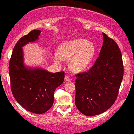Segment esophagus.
Masks as SVG:
<instances>
[{
    "instance_id": "1",
    "label": "esophagus",
    "mask_w": 134,
    "mask_h": 134,
    "mask_svg": "<svg viewBox=\"0 0 134 134\" xmlns=\"http://www.w3.org/2000/svg\"><path fill=\"white\" fill-rule=\"evenodd\" d=\"M65 80L67 82L70 81V79L69 78V77L68 76V75H66V76L65 77Z\"/></svg>"
}]
</instances>
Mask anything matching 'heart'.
I'll return each instance as SVG.
<instances>
[{
  "label": "heart",
  "mask_w": 134,
  "mask_h": 134,
  "mask_svg": "<svg viewBox=\"0 0 134 134\" xmlns=\"http://www.w3.org/2000/svg\"><path fill=\"white\" fill-rule=\"evenodd\" d=\"M95 54L96 47L92 42L83 38H77L61 43L53 60L59 64L61 59L66 60L71 58L69 67L72 71L80 72L91 65Z\"/></svg>",
  "instance_id": "1"
}]
</instances>
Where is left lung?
<instances>
[{
  "mask_svg": "<svg viewBox=\"0 0 134 134\" xmlns=\"http://www.w3.org/2000/svg\"><path fill=\"white\" fill-rule=\"evenodd\" d=\"M99 57L87 72L75 75V105L87 116L99 115L117 99L124 76L120 50L112 38L102 33Z\"/></svg>",
  "mask_w": 134,
  "mask_h": 134,
  "instance_id": "left-lung-1",
  "label": "left lung"
}]
</instances>
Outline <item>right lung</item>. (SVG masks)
<instances>
[{
  "label": "right lung",
  "mask_w": 134,
  "mask_h": 134,
  "mask_svg": "<svg viewBox=\"0 0 134 134\" xmlns=\"http://www.w3.org/2000/svg\"><path fill=\"white\" fill-rule=\"evenodd\" d=\"M41 30H33L24 35L14 46L9 65L11 91L17 102L25 110L42 114L51 108L54 93L63 83L64 72L52 73L41 68L30 69L24 64L22 47L38 39Z\"/></svg>",
  "instance_id": "right-lung-1"
}]
</instances>
